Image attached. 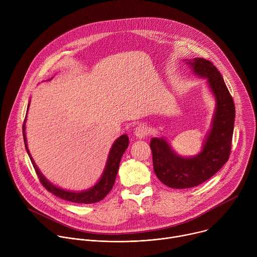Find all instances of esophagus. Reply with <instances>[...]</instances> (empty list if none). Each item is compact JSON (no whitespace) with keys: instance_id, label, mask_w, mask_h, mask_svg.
<instances>
[{"instance_id":"34e87169","label":"esophagus","mask_w":257,"mask_h":257,"mask_svg":"<svg viewBox=\"0 0 257 257\" xmlns=\"http://www.w3.org/2000/svg\"><path fill=\"white\" fill-rule=\"evenodd\" d=\"M150 133V129L149 127L144 125V124H140L138 125L136 128H135V131H134V134L138 137V138H142L144 136H148Z\"/></svg>"}]
</instances>
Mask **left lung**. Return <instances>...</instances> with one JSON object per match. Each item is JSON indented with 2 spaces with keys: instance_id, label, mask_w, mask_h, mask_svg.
<instances>
[{
  "instance_id": "left-lung-1",
  "label": "left lung",
  "mask_w": 257,
  "mask_h": 257,
  "mask_svg": "<svg viewBox=\"0 0 257 257\" xmlns=\"http://www.w3.org/2000/svg\"><path fill=\"white\" fill-rule=\"evenodd\" d=\"M195 74L207 78L216 99L211 129L202 152L194 158L177 156L163 138H153L154 170L165 185L176 188L197 186L212 177L229 160L235 121V104L221 73L208 60L195 58L187 62Z\"/></svg>"
}]
</instances>
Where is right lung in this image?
<instances>
[{"instance_id":"obj_1","label":"right lung","mask_w":257,"mask_h":257,"mask_svg":"<svg viewBox=\"0 0 257 257\" xmlns=\"http://www.w3.org/2000/svg\"><path fill=\"white\" fill-rule=\"evenodd\" d=\"M29 106V103H28ZM25 121L26 118L24 119V123H23V139H24V144H25V149L27 151V154L30 158V161L32 163V166L35 170L36 175H38L41 183L43 184V186L51 193H53L54 195H56L57 197H60L64 200L67 201H71V202H75V203H95L98 202L100 200H102L107 193L112 190L114 183H115V179L119 170V165H120V161L122 159V156L124 154V152L126 151V149L128 148L129 144V138L127 135H122L120 136L115 143L113 144L111 152H109L108 158H107V162H106V166L104 169V172L100 178V180L97 182V184L94 185L92 188L86 190V191H82V192H71V191H66L63 190L61 188L56 187L55 185H53L52 183H50L44 176L43 174L40 172L39 168L36 167L35 163L33 162L29 151L27 149V143H26V136H25Z\"/></svg>"}]
</instances>
